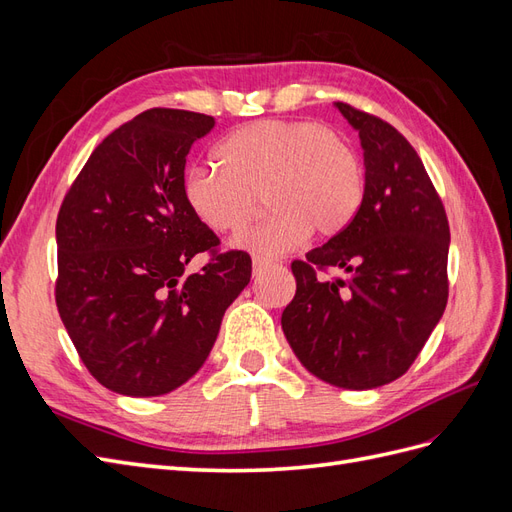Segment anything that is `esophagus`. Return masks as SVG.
<instances>
[{"label": "esophagus", "instance_id": "1", "mask_svg": "<svg viewBox=\"0 0 512 512\" xmlns=\"http://www.w3.org/2000/svg\"><path fill=\"white\" fill-rule=\"evenodd\" d=\"M271 267H275V262H273V260L254 256V260H252V271H254V275H256V277H258V275H262L265 271H269Z\"/></svg>", "mask_w": 512, "mask_h": 512}]
</instances>
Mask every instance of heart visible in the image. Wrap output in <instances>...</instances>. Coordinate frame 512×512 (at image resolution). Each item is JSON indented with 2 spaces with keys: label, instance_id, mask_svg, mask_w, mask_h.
Returning a JSON list of instances; mask_svg holds the SVG:
<instances>
[{
  "label": "heart",
  "instance_id": "obj_1",
  "mask_svg": "<svg viewBox=\"0 0 512 512\" xmlns=\"http://www.w3.org/2000/svg\"><path fill=\"white\" fill-rule=\"evenodd\" d=\"M213 160L218 168L203 164L185 175V205L215 235H237L262 196L271 215L235 239L260 258L297 250L312 230L320 239L342 235L365 198L359 153L312 121L247 123L215 147Z\"/></svg>",
  "mask_w": 512,
  "mask_h": 512
}]
</instances>
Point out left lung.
<instances>
[{"label": "left lung", "instance_id": "left-lung-1", "mask_svg": "<svg viewBox=\"0 0 512 512\" xmlns=\"http://www.w3.org/2000/svg\"><path fill=\"white\" fill-rule=\"evenodd\" d=\"M335 106L359 130L365 198L342 235L292 262L297 292L282 329L316 378L365 391L404 376L440 322L451 230L404 134L346 102ZM327 268L347 277L320 281L315 271Z\"/></svg>", "mask_w": 512, "mask_h": 512}]
</instances>
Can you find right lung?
Listing matches in <instances>:
<instances>
[{"instance_id":"1","label":"right lung","mask_w":512,"mask_h":512,"mask_svg":"<svg viewBox=\"0 0 512 512\" xmlns=\"http://www.w3.org/2000/svg\"><path fill=\"white\" fill-rule=\"evenodd\" d=\"M213 126L203 113L149 108L104 138L61 203L59 316L89 374L119 395L188 382L250 284V254L220 252L183 200L185 158ZM198 253L210 258L188 276Z\"/></svg>"}]
</instances>
